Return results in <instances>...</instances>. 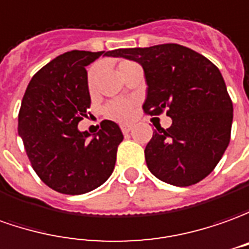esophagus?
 Masks as SVG:
<instances>
[{"mask_svg": "<svg viewBox=\"0 0 249 249\" xmlns=\"http://www.w3.org/2000/svg\"><path fill=\"white\" fill-rule=\"evenodd\" d=\"M131 129H132V125H128V124L121 125V131H123V133H128V132H131Z\"/></svg>", "mask_w": 249, "mask_h": 249, "instance_id": "34e87169", "label": "esophagus"}]
</instances>
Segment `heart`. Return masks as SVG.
Returning <instances> with one entry per match:
<instances>
[{"label": "heart", "mask_w": 249, "mask_h": 249, "mask_svg": "<svg viewBox=\"0 0 249 249\" xmlns=\"http://www.w3.org/2000/svg\"><path fill=\"white\" fill-rule=\"evenodd\" d=\"M124 64H128V61L121 62L120 65H124ZM94 75H95V69H92V71L89 72V84L92 83ZM133 107H135V101L126 99V98H118V99L110 101V102L106 105L105 113H106V116L110 117L111 120H116V121L124 123V121H128V120L132 117V114H133Z\"/></svg>", "instance_id": "obj_1"}]
</instances>
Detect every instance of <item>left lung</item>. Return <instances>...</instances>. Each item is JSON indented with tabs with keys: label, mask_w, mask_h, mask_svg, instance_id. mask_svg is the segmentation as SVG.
I'll list each match as a JSON object with an SVG mask.
<instances>
[{
	"label": "left lung",
	"mask_w": 249,
	"mask_h": 249,
	"mask_svg": "<svg viewBox=\"0 0 249 249\" xmlns=\"http://www.w3.org/2000/svg\"><path fill=\"white\" fill-rule=\"evenodd\" d=\"M113 57L143 67L144 113L158 116L166 110L172 118V125L157 128L146 146L148 170L176 187L202 181L231 142L233 103L219 69L202 54L176 43L117 49Z\"/></svg>",
	"instance_id": "obj_1"
}]
</instances>
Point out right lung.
<instances>
[{"instance_id": "1", "label": "right lung", "mask_w": 249, "mask_h": 249, "mask_svg": "<svg viewBox=\"0 0 249 249\" xmlns=\"http://www.w3.org/2000/svg\"><path fill=\"white\" fill-rule=\"evenodd\" d=\"M113 52L61 54L38 71L25 89L18 135L35 173L60 194H87L114 170L124 139L120 126L105 120L91 139L77 128L91 105L86 67L101 55L113 57Z\"/></svg>"}]
</instances>
